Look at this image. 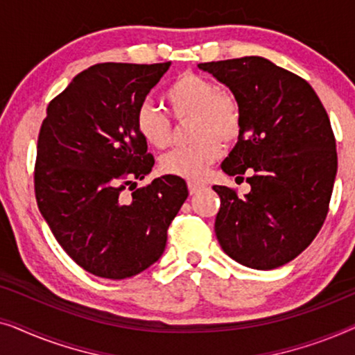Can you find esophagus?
<instances>
[{
  "mask_svg": "<svg viewBox=\"0 0 355 355\" xmlns=\"http://www.w3.org/2000/svg\"><path fill=\"white\" fill-rule=\"evenodd\" d=\"M187 187H189V192H191V193H197L198 191H200V189L205 187V184L200 182V181H189Z\"/></svg>",
  "mask_w": 355,
  "mask_h": 355,
  "instance_id": "esophagus-1",
  "label": "esophagus"
}]
</instances>
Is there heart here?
I'll return each instance as SVG.
<instances>
[{"instance_id":"obj_1","label":"heart","mask_w":355,"mask_h":355,"mask_svg":"<svg viewBox=\"0 0 355 355\" xmlns=\"http://www.w3.org/2000/svg\"><path fill=\"white\" fill-rule=\"evenodd\" d=\"M164 100L178 119H192L191 139L196 142L163 155L159 169L178 178H202L220 155V144L230 145L239 137L241 106L231 92L220 90L213 80L192 72L179 76L168 87ZM135 128L140 137L155 148L171 144V124L153 105L139 106Z\"/></svg>"}]
</instances>
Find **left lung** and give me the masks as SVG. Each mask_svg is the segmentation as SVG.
Returning <instances> with one entry per match:
<instances>
[{"mask_svg": "<svg viewBox=\"0 0 355 355\" xmlns=\"http://www.w3.org/2000/svg\"><path fill=\"white\" fill-rule=\"evenodd\" d=\"M241 106L237 144L221 163L245 179L239 197L213 186L221 207L215 232L237 263L273 270L295 259L318 234L338 171L336 140L322 101L307 80L261 56L202 62Z\"/></svg>", "mask_w": 355, "mask_h": 355, "instance_id": "left-lung-1", "label": "left lung"}]
</instances>
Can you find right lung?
<instances>
[{"instance_id": "1", "label": "right lung", "mask_w": 355, "mask_h": 355, "mask_svg": "<svg viewBox=\"0 0 355 355\" xmlns=\"http://www.w3.org/2000/svg\"><path fill=\"white\" fill-rule=\"evenodd\" d=\"M169 66H92L50 101L42 123L38 210L66 254L100 278L125 279L158 261L189 196L186 181L171 174L123 196L155 164L135 113Z\"/></svg>"}]
</instances>
